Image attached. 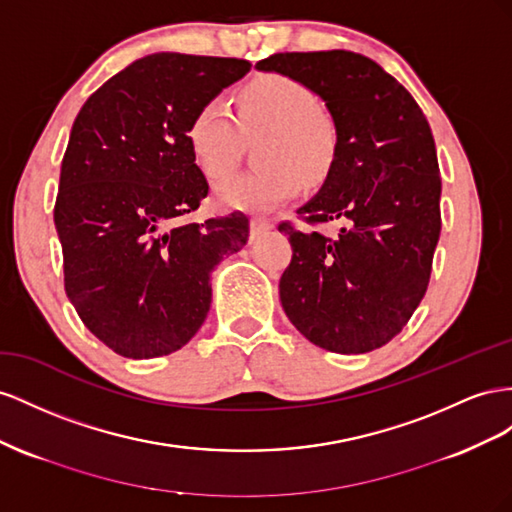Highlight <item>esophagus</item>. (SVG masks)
Masks as SVG:
<instances>
[{"instance_id": "34e87169", "label": "esophagus", "mask_w": 512, "mask_h": 512, "mask_svg": "<svg viewBox=\"0 0 512 512\" xmlns=\"http://www.w3.org/2000/svg\"><path fill=\"white\" fill-rule=\"evenodd\" d=\"M274 227L272 221H268V218H251V236L257 238L261 236V233H266Z\"/></svg>"}]
</instances>
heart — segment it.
<instances>
[{
  "label": "heart",
  "instance_id": "b5f03b06",
  "mask_svg": "<svg viewBox=\"0 0 512 512\" xmlns=\"http://www.w3.org/2000/svg\"><path fill=\"white\" fill-rule=\"evenodd\" d=\"M242 135L261 139L255 160L261 165L216 188V201L229 210L266 212L300 193L302 175L317 182L337 154V126L315 107L309 87L285 75H264L246 87L238 113L225 98H210L188 124V143L199 169L223 180L238 167Z\"/></svg>",
  "mask_w": 512,
  "mask_h": 512
}]
</instances>
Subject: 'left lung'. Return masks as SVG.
Here are the masks:
<instances>
[{"label": "left lung", "instance_id": "1", "mask_svg": "<svg viewBox=\"0 0 512 512\" xmlns=\"http://www.w3.org/2000/svg\"><path fill=\"white\" fill-rule=\"evenodd\" d=\"M309 87L337 126V154L306 225L343 221L337 238L281 223L294 248L279 294L306 339L367 354L397 337L425 296L442 216L435 141L412 94L352 51L274 53L255 64Z\"/></svg>", "mask_w": 512, "mask_h": 512}]
</instances>
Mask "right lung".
<instances>
[{
  "label": "right lung",
  "instance_id": "right-lung-1",
  "mask_svg": "<svg viewBox=\"0 0 512 512\" xmlns=\"http://www.w3.org/2000/svg\"><path fill=\"white\" fill-rule=\"evenodd\" d=\"M248 70L236 57L145 55L100 85L72 124L53 210L64 287L115 354L184 347L208 317L212 270L248 240L242 212L175 225L210 188L188 124Z\"/></svg>",
  "mask_w": 512,
  "mask_h": 512
}]
</instances>
